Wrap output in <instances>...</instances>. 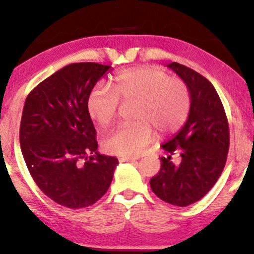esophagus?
Listing matches in <instances>:
<instances>
[{"mask_svg":"<svg viewBox=\"0 0 254 254\" xmlns=\"http://www.w3.org/2000/svg\"><path fill=\"white\" fill-rule=\"evenodd\" d=\"M136 158H131V157H122L119 158V161L121 163H129V161H135Z\"/></svg>","mask_w":254,"mask_h":254,"instance_id":"34e87169","label":"esophagus"}]
</instances>
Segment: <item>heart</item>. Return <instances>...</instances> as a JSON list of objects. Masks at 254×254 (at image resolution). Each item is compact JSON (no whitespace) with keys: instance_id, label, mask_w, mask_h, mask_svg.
Wrapping results in <instances>:
<instances>
[{"instance_id":"heart-1","label":"heart","mask_w":254,"mask_h":254,"mask_svg":"<svg viewBox=\"0 0 254 254\" xmlns=\"http://www.w3.org/2000/svg\"><path fill=\"white\" fill-rule=\"evenodd\" d=\"M119 101L131 104L135 122L122 125L102 141L106 152L137 157L153 140V129L160 135L176 132L188 119L191 96L188 85L171 78L157 66H140L119 71L112 79V91L95 88L86 100L89 117L107 127L118 114Z\"/></svg>"}]
</instances>
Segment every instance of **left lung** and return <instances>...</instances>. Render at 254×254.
Returning a JSON list of instances; mask_svg holds the SVG:
<instances>
[{"mask_svg":"<svg viewBox=\"0 0 254 254\" xmlns=\"http://www.w3.org/2000/svg\"><path fill=\"white\" fill-rule=\"evenodd\" d=\"M168 67L188 85L191 107L182 129L161 144L170 155L160 159L161 168L149 183L159 199L185 207L204 197L221 176L229 150V125L210 80L178 63ZM175 151L183 158L180 166L171 161Z\"/></svg>","mask_w":254,"mask_h":254,"instance_id":"left-lung-1","label":"left lung"}]
</instances>
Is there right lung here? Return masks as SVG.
<instances>
[{
    "mask_svg": "<svg viewBox=\"0 0 254 254\" xmlns=\"http://www.w3.org/2000/svg\"><path fill=\"white\" fill-rule=\"evenodd\" d=\"M111 66L76 63L44 79L29 94L20 123L21 153L47 196L68 208H84L104 196L116 157L97 152L86 100Z\"/></svg>",
    "mask_w": 254,
    "mask_h": 254,
    "instance_id": "right-lung-1",
    "label": "right lung"
}]
</instances>
